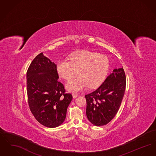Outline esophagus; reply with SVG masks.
<instances>
[{
    "instance_id": "34e87169",
    "label": "esophagus",
    "mask_w": 156,
    "mask_h": 156,
    "mask_svg": "<svg viewBox=\"0 0 156 156\" xmlns=\"http://www.w3.org/2000/svg\"><path fill=\"white\" fill-rule=\"evenodd\" d=\"M73 97L74 98H75L78 97V95H77V94H75V93H73Z\"/></svg>"
}]
</instances>
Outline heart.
I'll return each instance as SVG.
<instances>
[{
	"label": "heart",
	"mask_w": 156,
	"mask_h": 156,
	"mask_svg": "<svg viewBox=\"0 0 156 156\" xmlns=\"http://www.w3.org/2000/svg\"><path fill=\"white\" fill-rule=\"evenodd\" d=\"M109 60L104 55L88 51H80L72 54L70 61L61 59L57 64L59 75L70 81L78 73L80 76L67 84V89L78 92L85 88H95L104 81L109 69Z\"/></svg>",
	"instance_id": "b5f03b06"
}]
</instances>
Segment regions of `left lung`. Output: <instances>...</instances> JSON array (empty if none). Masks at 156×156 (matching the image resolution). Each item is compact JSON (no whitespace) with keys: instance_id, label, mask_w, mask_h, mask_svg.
<instances>
[{"instance_id":"left-lung-1","label":"left lung","mask_w":156,"mask_h":156,"mask_svg":"<svg viewBox=\"0 0 156 156\" xmlns=\"http://www.w3.org/2000/svg\"><path fill=\"white\" fill-rule=\"evenodd\" d=\"M126 85L123 68L114 69L98 89L85 95L86 114L93 125L104 126L113 119L119 111Z\"/></svg>"}]
</instances>
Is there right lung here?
I'll return each mask as SVG.
<instances>
[{
	"label": "right lung",
	"instance_id": "add662e5",
	"mask_svg": "<svg viewBox=\"0 0 156 156\" xmlns=\"http://www.w3.org/2000/svg\"><path fill=\"white\" fill-rule=\"evenodd\" d=\"M57 65L42 52L27 71V93L30 111L41 125L53 128L65 120L73 96L58 81Z\"/></svg>",
	"mask_w": 156,
	"mask_h": 156
}]
</instances>
